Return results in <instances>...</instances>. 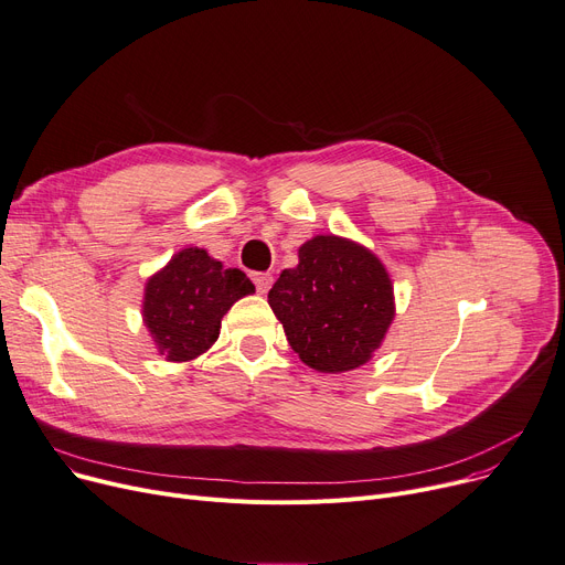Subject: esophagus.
Segmentation results:
<instances>
[{"instance_id": "1", "label": "esophagus", "mask_w": 565, "mask_h": 565, "mask_svg": "<svg viewBox=\"0 0 565 565\" xmlns=\"http://www.w3.org/2000/svg\"><path fill=\"white\" fill-rule=\"evenodd\" d=\"M252 281H254V286H256V292H260V295H266L268 290H270V286H273V275L270 273H252Z\"/></svg>"}]
</instances>
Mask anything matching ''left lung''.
<instances>
[{
    "mask_svg": "<svg viewBox=\"0 0 565 565\" xmlns=\"http://www.w3.org/2000/svg\"><path fill=\"white\" fill-rule=\"evenodd\" d=\"M297 256L268 292L290 348L318 372L356 370L380 350L395 318L384 263L333 234L307 241Z\"/></svg>",
    "mask_w": 565,
    "mask_h": 565,
    "instance_id": "1",
    "label": "left lung"
}]
</instances>
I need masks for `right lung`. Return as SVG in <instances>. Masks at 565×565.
Returning a JSON list of instances; mask_svg holds the SVG:
<instances>
[{"label":"right lung","instance_id":"right-lung-1","mask_svg":"<svg viewBox=\"0 0 565 565\" xmlns=\"http://www.w3.org/2000/svg\"><path fill=\"white\" fill-rule=\"evenodd\" d=\"M254 284L206 249L185 247L145 284L142 320L166 361H193L220 335V322Z\"/></svg>","mask_w":565,"mask_h":565}]
</instances>
